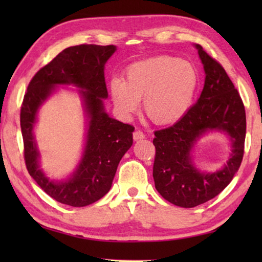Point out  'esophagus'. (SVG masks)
Here are the masks:
<instances>
[{
  "mask_svg": "<svg viewBox=\"0 0 262 262\" xmlns=\"http://www.w3.org/2000/svg\"><path fill=\"white\" fill-rule=\"evenodd\" d=\"M144 134L142 133L141 130H135L134 133H133V139H134L135 141H140V140H143L144 139Z\"/></svg>",
  "mask_w": 262,
  "mask_h": 262,
  "instance_id": "obj_1",
  "label": "esophagus"
}]
</instances>
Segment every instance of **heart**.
Wrapping results in <instances>:
<instances>
[{
  "instance_id": "heart-1",
  "label": "heart",
  "mask_w": 262,
  "mask_h": 262,
  "mask_svg": "<svg viewBox=\"0 0 262 262\" xmlns=\"http://www.w3.org/2000/svg\"><path fill=\"white\" fill-rule=\"evenodd\" d=\"M125 75L126 79L114 77L110 83L114 105L129 115L143 99L144 113L157 125L180 120L192 105L199 84L192 62L168 55L134 62Z\"/></svg>"
}]
</instances>
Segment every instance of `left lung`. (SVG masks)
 <instances>
[{
	"instance_id": "obj_1",
	"label": "left lung",
	"mask_w": 262,
	"mask_h": 262,
	"mask_svg": "<svg viewBox=\"0 0 262 262\" xmlns=\"http://www.w3.org/2000/svg\"><path fill=\"white\" fill-rule=\"evenodd\" d=\"M205 69V86L192 107L173 126L155 132V187L176 206L193 208L211 200L231 183L244 155L246 115L243 100L224 68L195 45ZM225 132L232 154L223 168L202 172L192 162L196 142L208 131Z\"/></svg>"
}]
</instances>
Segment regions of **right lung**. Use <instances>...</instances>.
<instances>
[{"label": "right lung", "instance_id": "add662e5", "mask_svg": "<svg viewBox=\"0 0 262 262\" xmlns=\"http://www.w3.org/2000/svg\"><path fill=\"white\" fill-rule=\"evenodd\" d=\"M114 45H78L59 53L34 75L20 108L24 158L30 176L43 192L57 202L84 207L98 201L108 192L123 155L133 144L134 127L111 118L104 99L108 97L104 69ZM59 85L80 89L87 118L86 144L79 165L64 181H51L40 168V153L34 126L41 105Z\"/></svg>", "mask_w": 262, "mask_h": 262}]
</instances>
